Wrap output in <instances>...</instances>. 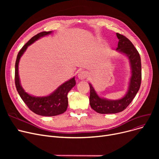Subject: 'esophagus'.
<instances>
[{
	"label": "esophagus",
	"mask_w": 159,
	"mask_h": 159,
	"mask_svg": "<svg viewBox=\"0 0 159 159\" xmlns=\"http://www.w3.org/2000/svg\"><path fill=\"white\" fill-rule=\"evenodd\" d=\"M89 75V73L86 71H80L78 73V78L80 80H84L86 79Z\"/></svg>",
	"instance_id": "34e87169"
}]
</instances>
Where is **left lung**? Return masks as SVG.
Returning a JSON list of instances; mask_svg holds the SVG:
<instances>
[{
    "instance_id": "left-lung-1",
    "label": "left lung",
    "mask_w": 159,
    "mask_h": 159,
    "mask_svg": "<svg viewBox=\"0 0 159 159\" xmlns=\"http://www.w3.org/2000/svg\"><path fill=\"white\" fill-rule=\"evenodd\" d=\"M119 39L118 52L124 55L129 60L131 76L126 94L120 99L110 100L100 97L91 83L89 104L91 108L101 114H113L122 111L129 106L139 90L141 83V60L140 55L131 42L125 36L116 33Z\"/></svg>"
}]
</instances>
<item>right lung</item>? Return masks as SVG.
Returning a JSON list of instances; mask_svg holds the SVG:
<instances>
[{"instance_id":"1","label":"right lung","mask_w":159,"mask_h":159,"mask_svg":"<svg viewBox=\"0 0 159 159\" xmlns=\"http://www.w3.org/2000/svg\"><path fill=\"white\" fill-rule=\"evenodd\" d=\"M52 33L51 31H43L33 37L19 52L15 62V79L16 90L24 103L35 113L44 116H53L64 113L68 106V93L76 84L75 77L58 86L53 92L48 96L35 97L25 91L21 86L19 75V64L21 57L29 46L38 39Z\"/></svg>"}]
</instances>
